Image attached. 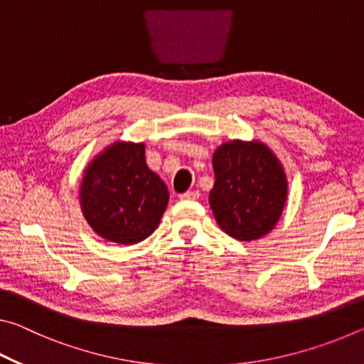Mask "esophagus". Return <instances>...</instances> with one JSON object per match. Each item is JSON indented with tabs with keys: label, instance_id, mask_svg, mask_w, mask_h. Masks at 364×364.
Masks as SVG:
<instances>
[{
	"label": "esophagus",
	"instance_id": "1",
	"mask_svg": "<svg viewBox=\"0 0 364 364\" xmlns=\"http://www.w3.org/2000/svg\"><path fill=\"white\" fill-rule=\"evenodd\" d=\"M199 191H188V193H183L180 194V199L181 200H197L199 199Z\"/></svg>",
	"mask_w": 364,
	"mask_h": 364
}]
</instances>
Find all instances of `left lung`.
<instances>
[{
	"mask_svg": "<svg viewBox=\"0 0 364 364\" xmlns=\"http://www.w3.org/2000/svg\"><path fill=\"white\" fill-rule=\"evenodd\" d=\"M215 184L208 196L218 226L237 241L273 231L287 200V176L276 154L262 141L231 139L212 157Z\"/></svg>",
	"mask_w": 364,
	"mask_h": 364,
	"instance_id": "8db88e82",
	"label": "left lung"
}]
</instances>
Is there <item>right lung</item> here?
<instances>
[{
	"label": "right lung",
	"mask_w": 364,
	"mask_h": 364,
	"mask_svg": "<svg viewBox=\"0 0 364 364\" xmlns=\"http://www.w3.org/2000/svg\"><path fill=\"white\" fill-rule=\"evenodd\" d=\"M144 149V143L115 141L85 168L80 207L93 231L109 242L144 241L167 208L168 189L147 167Z\"/></svg>",
	"instance_id": "right-lung-1"
}]
</instances>
